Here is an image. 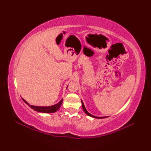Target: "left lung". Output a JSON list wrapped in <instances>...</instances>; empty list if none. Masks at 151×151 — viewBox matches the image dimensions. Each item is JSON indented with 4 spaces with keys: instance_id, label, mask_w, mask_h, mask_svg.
<instances>
[{
    "instance_id": "left-lung-1",
    "label": "left lung",
    "mask_w": 151,
    "mask_h": 151,
    "mask_svg": "<svg viewBox=\"0 0 151 151\" xmlns=\"http://www.w3.org/2000/svg\"><path fill=\"white\" fill-rule=\"evenodd\" d=\"M82 106H83V110L84 111V112L87 114V115L90 116H91V117L96 118H106V117H98V116H93V115H91V114H90L88 111L86 110V108H85V106H84V103H83V101H82Z\"/></svg>"
}]
</instances>
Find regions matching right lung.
<instances>
[{
	"instance_id": "add662e5",
	"label": "right lung",
	"mask_w": 151,
	"mask_h": 151,
	"mask_svg": "<svg viewBox=\"0 0 151 151\" xmlns=\"http://www.w3.org/2000/svg\"><path fill=\"white\" fill-rule=\"evenodd\" d=\"M24 102H25L26 104H27L28 106L34 110L38 111V112H41V113H54L56 112L58 109L60 108L61 104L62 103L63 99H62L61 101L59 102L58 103L53 105V106H33V105H30L28 102H26L24 99H22Z\"/></svg>"
}]
</instances>
